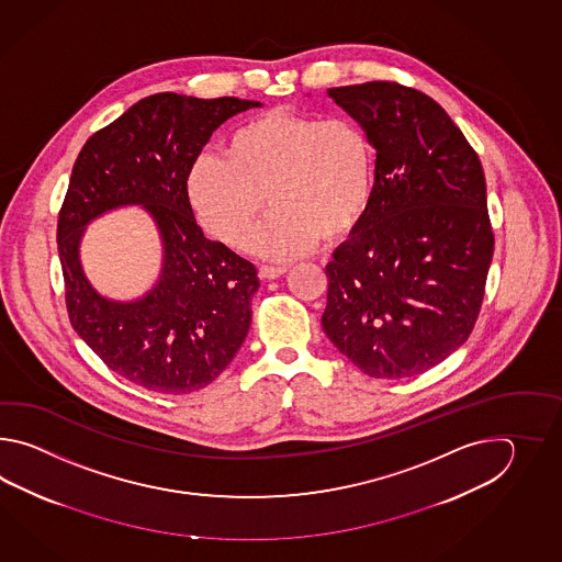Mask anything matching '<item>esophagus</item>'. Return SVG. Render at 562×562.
Segmentation results:
<instances>
[{
	"mask_svg": "<svg viewBox=\"0 0 562 562\" xmlns=\"http://www.w3.org/2000/svg\"><path fill=\"white\" fill-rule=\"evenodd\" d=\"M286 267H271V265H263V267H259V277L261 279H267V281H271V279H277V277L285 276Z\"/></svg>",
	"mask_w": 562,
	"mask_h": 562,
	"instance_id": "34e87169",
	"label": "esophagus"
}]
</instances>
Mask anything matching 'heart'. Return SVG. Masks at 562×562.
Here are the masks:
<instances>
[{"mask_svg":"<svg viewBox=\"0 0 562 562\" xmlns=\"http://www.w3.org/2000/svg\"><path fill=\"white\" fill-rule=\"evenodd\" d=\"M373 180V144L356 120L271 110L231 132L221 156H196L184 196L196 223L228 247L245 245L269 201L273 213L249 249L286 261L358 227Z\"/></svg>","mask_w":562,"mask_h":562,"instance_id":"obj_1","label":"heart"}]
</instances>
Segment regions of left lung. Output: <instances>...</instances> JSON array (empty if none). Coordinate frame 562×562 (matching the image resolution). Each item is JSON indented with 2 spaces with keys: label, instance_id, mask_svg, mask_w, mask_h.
<instances>
[{
  "label": "left lung",
  "instance_id": "8db88e82",
  "mask_svg": "<svg viewBox=\"0 0 562 562\" xmlns=\"http://www.w3.org/2000/svg\"><path fill=\"white\" fill-rule=\"evenodd\" d=\"M327 94L370 134L375 180L368 213L325 267L323 331L370 378H412L476 323L494 252L484 170L430 95L395 82Z\"/></svg>",
  "mask_w": 562,
  "mask_h": 562
}]
</instances>
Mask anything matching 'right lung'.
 Returning a JSON list of instances; mask_svg holds the SVG:
<instances>
[{"label":"right lung","instance_id":"right-lung-1","mask_svg":"<svg viewBox=\"0 0 562 562\" xmlns=\"http://www.w3.org/2000/svg\"><path fill=\"white\" fill-rule=\"evenodd\" d=\"M261 106L235 95H146L92 134L74 162L58 218L70 322L110 370L150 392L203 390L249 334L257 269L204 237L184 196V177L223 122ZM131 205L156 223L161 273L138 299H108L85 276L79 247L95 217Z\"/></svg>","mask_w":562,"mask_h":562}]
</instances>
